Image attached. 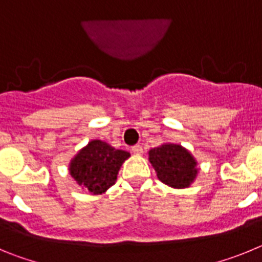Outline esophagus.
<instances>
[{"label": "esophagus", "mask_w": 262, "mask_h": 262, "mask_svg": "<svg viewBox=\"0 0 262 262\" xmlns=\"http://www.w3.org/2000/svg\"><path fill=\"white\" fill-rule=\"evenodd\" d=\"M131 151H133V154H135V155H142L143 154V147H142V145L136 144V145H134L133 148H131Z\"/></svg>", "instance_id": "1"}]
</instances>
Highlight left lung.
Masks as SVG:
<instances>
[{"label": "left lung", "mask_w": 262, "mask_h": 262, "mask_svg": "<svg viewBox=\"0 0 262 262\" xmlns=\"http://www.w3.org/2000/svg\"><path fill=\"white\" fill-rule=\"evenodd\" d=\"M148 160L160 181L173 189L189 187L200 173L195 157L181 144L163 143L149 149Z\"/></svg>", "instance_id": "obj_1"}]
</instances>
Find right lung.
Listing matches in <instances>:
<instances>
[{
    "label": "right lung",
    "mask_w": 262,
    "mask_h": 262,
    "mask_svg": "<svg viewBox=\"0 0 262 262\" xmlns=\"http://www.w3.org/2000/svg\"><path fill=\"white\" fill-rule=\"evenodd\" d=\"M129 152L115 149L108 143L93 139L69 161V174L90 194H102L115 184L122 164Z\"/></svg>",
    "instance_id": "obj_1"
}]
</instances>
